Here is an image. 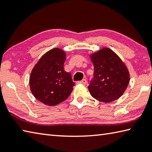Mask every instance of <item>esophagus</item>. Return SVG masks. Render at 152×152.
I'll use <instances>...</instances> for the list:
<instances>
[{"mask_svg":"<svg viewBox=\"0 0 152 152\" xmlns=\"http://www.w3.org/2000/svg\"><path fill=\"white\" fill-rule=\"evenodd\" d=\"M86 79H82L81 81H78L77 84H86Z\"/></svg>","mask_w":152,"mask_h":152,"instance_id":"obj_1","label":"esophagus"}]
</instances>
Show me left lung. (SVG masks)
Instances as JSON below:
<instances>
[{
  "label": "left lung",
  "instance_id": "8db88e82",
  "mask_svg": "<svg viewBox=\"0 0 152 152\" xmlns=\"http://www.w3.org/2000/svg\"><path fill=\"white\" fill-rule=\"evenodd\" d=\"M94 65V78L88 90L99 101L110 102L122 96L129 83L128 68L116 53L103 48L90 55Z\"/></svg>",
  "mask_w": 152,
  "mask_h": 152
}]
</instances>
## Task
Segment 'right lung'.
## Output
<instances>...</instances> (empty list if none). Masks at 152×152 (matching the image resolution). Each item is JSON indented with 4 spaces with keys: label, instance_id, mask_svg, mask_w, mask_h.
Returning <instances> with one entry per match:
<instances>
[{
    "label": "right lung",
    "instance_id": "1",
    "mask_svg": "<svg viewBox=\"0 0 152 152\" xmlns=\"http://www.w3.org/2000/svg\"><path fill=\"white\" fill-rule=\"evenodd\" d=\"M66 54L60 48L48 51L32 69L29 86L36 99L48 106L62 102L71 94L75 85L71 74L64 70Z\"/></svg>",
    "mask_w": 152,
    "mask_h": 152
}]
</instances>
